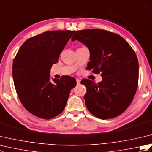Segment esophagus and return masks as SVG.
<instances>
[{"mask_svg":"<svg viewBox=\"0 0 152 152\" xmlns=\"http://www.w3.org/2000/svg\"><path fill=\"white\" fill-rule=\"evenodd\" d=\"M80 82H81V80H80V79H76V83H77V84H80Z\"/></svg>","mask_w":152,"mask_h":152,"instance_id":"1","label":"esophagus"}]
</instances>
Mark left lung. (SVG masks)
<instances>
[{
  "label": "left lung",
  "instance_id": "8db88e82",
  "mask_svg": "<svg viewBox=\"0 0 152 152\" xmlns=\"http://www.w3.org/2000/svg\"><path fill=\"white\" fill-rule=\"evenodd\" d=\"M71 40H78L88 48L87 69L101 72L102 78L98 83L82 80L87 88V108L102 119L122 114L133 101L138 86V59L130 45L118 34L97 28L78 31Z\"/></svg>",
  "mask_w": 152,
  "mask_h": 152
}]
</instances>
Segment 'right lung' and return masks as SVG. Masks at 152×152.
<instances>
[{
  "instance_id": "1",
  "label": "right lung",
  "mask_w": 152,
  "mask_h": 152,
  "mask_svg": "<svg viewBox=\"0 0 152 152\" xmlns=\"http://www.w3.org/2000/svg\"><path fill=\"white\" fill-rule=\"evenodd\" d=\"M76 31H51L28 38L13 62L15 88L22 104L32 114L49 119L63 111L75 78L50 80V70Z\"/></svg>"
}]
</instances>
